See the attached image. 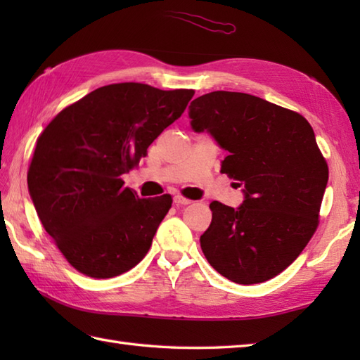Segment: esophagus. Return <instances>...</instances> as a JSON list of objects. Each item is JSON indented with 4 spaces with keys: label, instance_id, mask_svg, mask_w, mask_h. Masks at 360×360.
<instances>
[{
    "label": "esophagus",
    "instance_id": "esophagus-1",
    "mask_svg": "<svg viewBox=\"0 0 360 360\" xmlns=\"http://www.w3.org/2000/svg\"><path fill=\"white\" fill-rule=\"evenodd\" d=\"M173 202H174V205H188V204H192V201L187 200V198H184V196H181V195L173 196Z\"/></svg>",
    "mask_w": 360,
    "mask_h": 360
}]
</instances>
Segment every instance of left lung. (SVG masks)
I'll use <instances>...</instances> for the list:
<instances>
[{"label":"left lung","mask_w":360,"mask_h":360,"mask_svg":"<svg viewBox=\"0 0 360 360\" xmlns=\"http://www.w3.org/2000/svg\"><path fill=\"white\" fill-rule=\"evenodd\" d=\"M195 133L207 131L227 156L221 172L243 186L240 207L210 202L201 249L223 277L263 283L294 262L314 235L328 165L309 122L244 93L213 91L188 106Z\"/></svg>","instance_id":"obj_1"}]
</instances>
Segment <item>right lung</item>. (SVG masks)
Segmentation results:
<instances>
[{
    "label": "right lung",
    "instance_id": "right-lung-1",
    "mask_svg": "<svg viewBox=\"0 0 360 360\" xmlns=\"http://www.w3.org/2000/svg\"><path fill=\"white\" fill-rule=\"evenodd\" d=\"M193 89L114 83L57 114L38 137L27 187L44 231L79 272L111 278L147 254L172 196H137L120 176L181 117Z\"/></svg>",
    "mask_w": 360,
    "mask_h": 360
}]
</instances>
